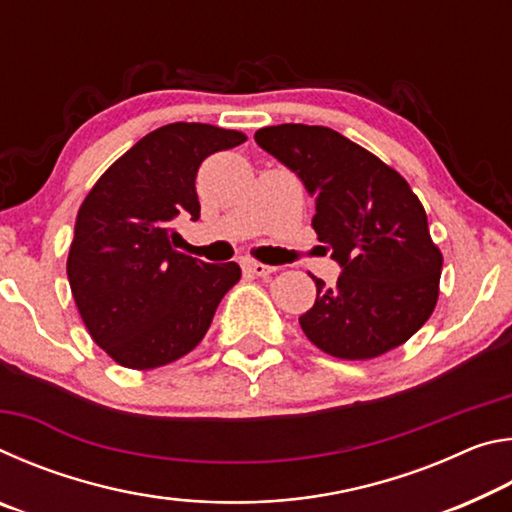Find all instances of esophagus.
I'll return each instance as SVG.
<instances>
[{"label":"esophagus","mask_w":512,"mask_h":512,"mask_svg":"<svg viewBox=\"0 0 512 512\" xmlns=\"http://www.w3.org/2000/svg\"><path fill=\"white\" fill-rule=\"evenodd\" d=\"M244 271L250 273V275H255V277H266V275L275 273V268L268 266V264H262V262H255V259H246Z\"/></svg>","instance_id":"34e87169"}]
</instances>
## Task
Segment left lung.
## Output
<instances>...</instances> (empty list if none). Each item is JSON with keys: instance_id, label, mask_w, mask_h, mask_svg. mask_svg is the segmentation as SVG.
Here are the masks:
<instances>
[{"instance_id": "obj_1", "label": "left lung", "mask_w": 512, "mask_h": 512, "mask_svg": "<svg viewBox=\"0 0 512 512\" xmlns=\"http://www.w3.org/2000/svg\"><path fill=\"white\" fill-rule=\"evenodd\" d=\"M255 142L302 178L316 198L314 230L343 273L316 282L300 316L329 357L368 361L400 348L433 314L443 253L409 183L377 155L325 126L259 128Z\"/></svg>"}]
</instances>
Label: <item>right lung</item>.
<instances>
[{
	"mask_svg": "<svg viewBox=\"0 0 512 512\" xmlns=\"http://www.w3.org/2000/svg\"><path fill=\"white\" fill-rule=\"evenodd\" d=\"M246 140L196 121L167 124L112 162L81 203L69 287L92 341L119 366L151 370L185 357L239 282V264L178 253L169 232L178 214L201 216V162Z\"/></svg>",
	"mask_w": 512,
	"mask_h": 512,
	"instance_id": "right-lung-1",
	"label": "right lung"
}]
</instances>
